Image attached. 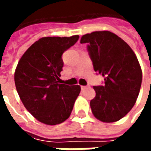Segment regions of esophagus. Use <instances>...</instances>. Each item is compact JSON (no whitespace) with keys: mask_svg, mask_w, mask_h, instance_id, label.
<instances>
[{"mask_svg":"<svg viewBox=\"0 0 151 151\" xmlns=\"http://www.w3.org/2000/svg\"><path fill=\"white\" fill-rule=\"evenodd\" d=\"M87 87H89V86H81L82 90H85V89H86Z\"/></svg>","mask_w":151,"mask_h":151,"instance_id":"esophagus-1","label":"esophagus"}]
</instances>
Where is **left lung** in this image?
I'll return each instance as SVG.
<instances>
[{
  "mask_svg": "<svg viewBox=\"0 0 151 151\" xmlns=\"http://www.w3.org/2000/svg\"><path fill=\"white\" fill-rule=\"evenodd\" d=\"M81 43L87 51L96 73L104 77V84L95 86L91 111L103 122H115L133 108L139 95L142 73L135 53L122 39L110 31L84 35Z\"/></svg>",
  "mask_w": 151,
  "mask_h": 151,
  "instance_id": "left-lung-1",
  "label": "left lung"
}]
</instances>
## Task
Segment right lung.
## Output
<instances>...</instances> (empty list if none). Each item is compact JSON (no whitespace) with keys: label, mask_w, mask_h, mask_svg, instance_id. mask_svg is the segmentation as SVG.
<instances>
[{"label":"right lung","mask_w":151,"mask_h":151,"mask_svg":"<svg viewBox=\"0 0 151 151\" xmlns=\"http://www.w3.org/2000/svg\"><path fill=\"white\" fill-rule=\"evenodd\" d=\"M78 39V35L41 38L18 62L14 73L18 95L27 111L42 123L55 125L67 120L81 91L78 85L58 83L63 53Z\"/></svg>","instance_id":"1"}]
</instances>
